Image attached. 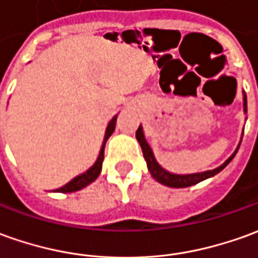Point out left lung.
Returning <instances> with one entry per match:
<instances>
[{
    "instance_id": "obj_1",
    "label": "left lung",
    "mask_w": 258,
    "mask_h": 258,
    "mask_svg": "<svg viewBox=\"0 0 258 258\" xmlns=\"http://www.w3.org/2000/svg\"><path fill=\"white\" fill-rule=\"evenodd\" d=\"M243 111H244V113H247V97H246L244 92H243ZM136 139H138L140 147H142V152H143V156H145V160H146L147 168H149V171L152 174L153 178L156 181H159L160 184L171 186V188H185V186L195 185V184H198L201 181L214 177L215 174L221 173L222 170L233 160V157L236 156V153L239 150V146H240V143H239V146L236 147V150L232 153V156H230L223 164H221L219 167H216L214 170H208V171L194 174H174L170 173V171H167L166 168H163V167L157 163V160L154 157V153H153L152 147L147 143L146 138H145V132H143L142 125H140L139 129L136 131Z\"/></svg>"
}]
</instances>
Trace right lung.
I'll return each instance as SVG.
<instances>
[{
  "label": "right lung",
  "instance_id": "right-lung-1",
  "mask_svg": "<svg viewBox=\"0 0 258 258\" xmlns=\"http://www.w3.org/2000/svg\"><path fill=\"white\" fill-rule=\"evenodd\" d=\"M116 118H118V115H115L113 118L109 120V123L106 126V131H105V136H104V142H102V146H101V150H99L98 157H97V161L92 164L87 171L84 173L78 174L77 177H74L70 182H67L66 185H63L61 188H57L54 192H76L78 189H81V188H84L88 184H91L92 181L97 180V177L101 173V170H102V161H104V149H105V143L106 140L109 139V136H111L113 131H115V125H116Z\"/></svg>",
  "mask_w": 258,
  "mask_h": 258
}]
</instances>
